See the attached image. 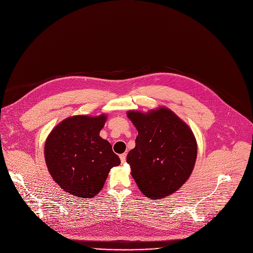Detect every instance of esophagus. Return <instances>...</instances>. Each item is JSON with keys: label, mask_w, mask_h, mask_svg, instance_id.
I'll use <instances>...</instances> for the list:
<instances>
[{"label": "esophagus", "mask_w": 253, "mask_h": 253, "mask_svg": "<svg viewBox=\"0 0 253 253\" xmlns=\"http://www.w3.org/2000/svg\"><path fill=\"white\" fill-rule=\"evenodd\" d=\"M120 159H121V162L122 164H125L126 163V154H123L120 156Z\"/></svg>", "instance_id": "obj_1"}]
</instances>
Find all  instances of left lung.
I'll use <instances>...</instances> for the list:
<instances>
[{
  "mask_svg": "<svg viewBox=\"0 0 253 253\" xmlns=\"http://www.w3.org/2000/svg\"><path fill=\"white\" fill-rule=\"evenodd\" d=\"M126 115L138 131L135 146L126 157L130 174L145 196L160 199L170 195L193 170L197 144L192 130L164 107Z\"/></svg>",
  "mask_w": 253,
  "mask_h": 253,
  "instance_id": "obj_1",
  "label": "left lung"
}]
</instances>
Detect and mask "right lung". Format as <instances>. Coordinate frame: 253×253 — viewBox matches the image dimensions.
<instances>
[{
	"instance_id": "obj_1",
	"label": "right lung",
	"mask_w": 253,
	"mask_h": 253,
	"mask_svg": "<svg viewBox=\"0 0 253 253\" xmlns=\"http://www.w3.org/2000/svg\"><path fill=\"white\" fill-rule=\"evenodd\" d=\"M107 118L104 114L70 117L46 137L44 160L48 172L62 189L74 196H95L111 169L121 164L111 143L99 136Z\"/></svg>"
}]
</instances>
